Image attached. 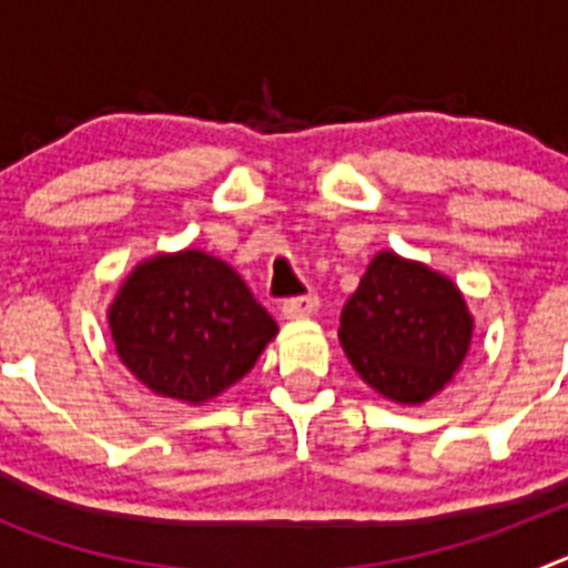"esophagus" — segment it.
Wrapping results in <instances>:
<instances>
[{
	"instance_id": "esophagus-1",
	"label": "esophagus",
	"mask_w": 568,
	"mask_h": 568,
	"mask_svg": "<svg viewBox=\"0 0 568 568\" xmlns=\"http://www.w3.org/2000/svg\"><path fill=\"white\" fill-rule=\"evenodd\" d=\"M315 310H318V295L307 293V295H295V298L284 301L281 313H284V318H307V315H313Z\"/></svg>"
}]
</instances>
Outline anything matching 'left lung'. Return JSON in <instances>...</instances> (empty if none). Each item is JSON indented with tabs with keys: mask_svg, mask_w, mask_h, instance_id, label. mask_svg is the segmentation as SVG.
I'll return each mask as SVG.
<instances>
[{
	"mask_svg": "<svg viewBox=\"0 0 568 568\" xmlns=\"http://www.w3.org/2000/svg\"><path fill=\"white\" fill-rule=\"evenodd\" d=\"M338 338L373 389L398 404H420L458 373L471 315L453 281L378 253L341 310Z\"/></svg>",
	"mask_w": 568,
	"mask_h": 568,
	"instance_id": "left-lung-1",
	"label": "left lung"
}]
</instances>
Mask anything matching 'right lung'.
Returning a JSON list of instances; mask_svg holds the SVG:
<instances>
[{
	"mask_svg": "<svg viewBox=\"0 0 568 568\" xmlns=\"http://www.w3.org/2000/svg\"><path fill=\"white\" fill-rule=\"evenodd\" d=\"M108 318L130 373L153 393L187 404L244 378L278 333L241 275L199 250L135 267Z\"/></svg>",
	"mask_w": 568,
	"mask_h": 568,
	"instance_id": "add662e5",
	"label": "right lung"
}]
</instances>
